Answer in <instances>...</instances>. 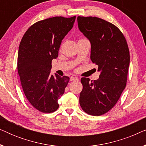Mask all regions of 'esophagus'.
Masks as SVG:
<instances>
[{
  "instance_id": "1",
  "label": "esophagus",
  "mask_w": 146,
  "mask_h": 146,
  "mask_svg": "<svg viewBox=\"0 0 146 146\" xmlns=\"http://www.w3.org/2000/svg\"><path fill=\"white\" fill-rule=\"evenodd\" d=\"M70 81H75V80H78V78L77 77H74V76H71L70 78Z\"/></svg>"
}]
</instances>
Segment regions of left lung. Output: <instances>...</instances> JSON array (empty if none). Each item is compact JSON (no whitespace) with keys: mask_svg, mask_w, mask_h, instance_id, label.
Wrapping results in <instances>:
<instances>
[{"mask_svg":"<svg viewBox=\"0 0 146 146\" xmlns=\"http://www.w3.org/2000/svg\"><path fill=\"white\" fill-rule=\"evenodd\" d=\"M81 33L91 44L90 59L98 66L99 78H82L80 104L86 113L101 115L115 105L126 86L129 51L118 28L98 17H78Z\"/></svg>","mask_w":146,"mask_h":146,"instance_id":"obj_1","label":"left lung"}]
</instances>
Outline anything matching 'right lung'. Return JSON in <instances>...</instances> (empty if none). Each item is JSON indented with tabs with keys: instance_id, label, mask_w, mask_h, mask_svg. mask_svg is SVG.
I'll list each match as a JSON object with an SVG mask.
<instances>
[{
	"instance_id": "obj_1",
	"label": "right lung",
	"mask_w": 146,
	"mask_h": 146,
	"mask_svg": "<svg viewBox=\"0 0 146 146\" xmlns=\"http://www.w3.org/2000/svg\"><path fill=\"white\" fill-rule=\"evenodd\" d=\"M76 17H55L37 22L27 30L19 45L17 68L30 104L43 113L58 108V101L70 78L50 74L52 60L58 56L62 40L72 29Z\"/></svg>"
}]
</instances>
